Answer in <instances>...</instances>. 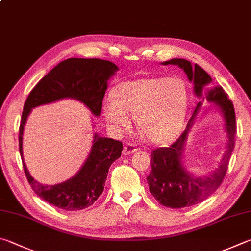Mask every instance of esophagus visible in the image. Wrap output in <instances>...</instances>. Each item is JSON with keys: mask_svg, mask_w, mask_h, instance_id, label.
I'll list each match as a JSON object with an SVG mask.
<instances>
[{"mask_svg": "<svg viewBox=\"0 0 251 251\" xmlns=\"http://www.w3.org/2000/svg\"><path fill=\"white\" fill-rule=\"evenodd\" d=\"M138 148L136 147V145L133 143H127L124 146V149H123V153L124 154H131L134 153L135 151H137Z\"/></svg>", "mask_w": 251, "mask_h": 251, "instance_id": "obj_1", "label": "esophagus"}]
</instances>
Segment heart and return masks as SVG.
I'll return each mask as SVG.
<instances>
[{
  "label": "heart",
  "instance_id": "1",
  "mask_svg": "<svg viewBox=\"0 0 251 251\" xmlns=\"http://www.w3.org/2000/svg\"><path fill=\"white\" fill-rule=\"evenodd\" d=\"M115 99L104 104V116L114 129L129 128L131 117L149 141L170 144L180 135L189 107L188 86L177 78H141L123 82Z\"/></svg>",
  "mask_w": 251,
  "mask_h": 251
}]
</instances>
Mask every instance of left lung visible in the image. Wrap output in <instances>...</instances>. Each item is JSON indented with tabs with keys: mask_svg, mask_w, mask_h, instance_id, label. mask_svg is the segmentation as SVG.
I'll return each instance as SVG.
<instances>
[{
	"mask_svg": "<svg viewBox=\"0 0 251 251\" xmlns=\"http://www.w3.org/2000/svg\"><path fill=\"white\" fill-rule=\"evenodd\" d=\"M163 65H176L183 69L191 82L194 83V92L202 99L195 107L193 116L188 123L186 129L169 147H159L152 150L150 158V170L147 181L149 190L154 199L163 206L171 208L188 207L202 202L220 188L228 169L229 159L235 147L236 116L234 104L220 85H213L212 78L201 67L185 59H171ZM205 100L213 101L220 107L226 118V128L229 140L227 150L218 169L211 175L203 178H194L189 175L180 165L185 139L187 137L194 116Z\"/></svg>",
	"mask_w": 251,
	"mask_h": 251,
	"instance_id": "obj_1",
	"label": "left lung"
}]
</instances>
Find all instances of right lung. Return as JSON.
I'll return each mask as SVG.
<instances>
[{"instance_id":"1","label":"right lung","mask_w":251,"mask_h":251,"mask_svg":"<svg viewBox=\"0 0 251 251\" xmlns=\"http://www.w3.org/2000/svg\"><path fill=\"white\" fill-rule=\"evenodd\" d=\"M118 69L116 65L101 59L69 58L61 61L30 91L23 108L20 125V153L25 176L31 189L40 199L66 211H79L92 205L102 194L108 168L121 157L123 144L120 140L94 135L92 150L76 175L62 183L43 185L29 175L23 159V131L31 108L58 100H79L93 115L102 111V101L107 80Z\"/></svg>"}]
</instances>
